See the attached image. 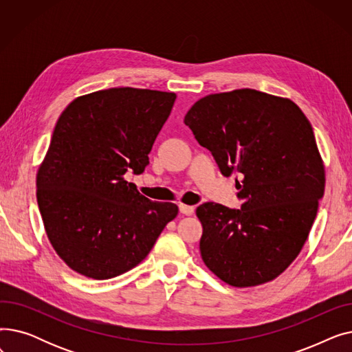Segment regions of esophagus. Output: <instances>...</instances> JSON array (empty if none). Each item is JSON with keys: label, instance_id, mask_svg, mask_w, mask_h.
Returning a JSON list of instances; mask_svg holds the SVG:
<instances>
[{"label": "esophagus", "instance_id": "34e87169", "mask_svg": "<svg viewBox=\"0 0 352 352\" xmlns=\"http://www.w3.org/2000/svg\"><path fill=\"white\" fill-rule=\"evenodd\" d=\"M179 212L184 214V215H192L195 208L192 206H186V204H179Z\"/></svg>", "mask_w": 352, "mask_h": 352}]
</instances>
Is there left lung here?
I'll return each instance as SVG.
<instances>
[{
	"label": "left lung",
	"instance_id": "obj_1",
	"mask_svg": "<svg viewBox=\"0 0 352 352\" xmlns=\"http://www.w3.org/2000/svg\"><path fill=\"white\" fill-rule=\"evenodd\" d=\"M184 122L223 175L241 177V210L214 202L197 208L202 261L232 287L275 280L301 252L324 195L309 121L288 98L243 88L198 100Z\"/></svg>",
	"mask_w": 352,
	"mask_h": 352
}]
</instances>
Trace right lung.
Returning a JSON list of instances; mask_svg holds the SVG:
<instances>
[{
    "mask_svg": "<svg viewBox=\"0 0 352 352\" xmlns=\"http://www.w3.org/2000/svg\"><path fill=\"white\" fill-rule=\"evenodd\" d=\"M177 96L131 87L81 96L54 128L36 173V201L55 252L88 278L137 267L178 214L141 195L126 171L141 174Z\"/></svg>",
    "mask_w": 352,
    "mask_h": 352,
    "instance_id": "add662e5",
    "label": "right lung"
}]
</instances>
